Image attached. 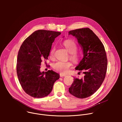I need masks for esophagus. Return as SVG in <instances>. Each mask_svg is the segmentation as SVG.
<instances>
[{
	"label": "esophagus",
	"instance_id": "34e87169",
	"mask_svg": "<svg viewBox=\"0 0 122 122\" xmlns=\"http://www.w3.org/2000/svg\"><path fill=\"white\" fill-rule=\"evenodd\" d=\"M66 75L65 74H62V73H60V76L61 77H64Z\"/></svg>",
	"mask_w": 122,
	"mask_h": 122
}]
</instances>
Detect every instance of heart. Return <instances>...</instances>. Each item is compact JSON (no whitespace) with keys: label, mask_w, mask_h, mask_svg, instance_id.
<instances>
[{"label":"heart","mask_w":122,"mask_h":122,"mask_svg":"<svg viewBox=\"0 0 122 122\" xmlns=\"http://www.w3.org/2000/svg\"><path fill=\"white\" fill-rule=\"evenodd\" d=\"M63 45L65 47L69 53V57L73 62H76L79 61L80 54L77 51V44L76 42L71 40H67L63 42ZM56 48L55 47H52L50 51V56L53 58L55 56ZM71 66V63L69 62L57 61L53 65V68L56 71L61 73H66Z\"/></svg>","instance_id":"1"}]
</instances>
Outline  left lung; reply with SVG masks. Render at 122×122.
Wrapping results in <instances>:
<instances>
[{
  "label": "left lung",
  "instance_id": "left-lung-1",
  "mask_svg": "<svg viewBox=\"0 0 122 122\" xmlns=\"http://www.w3.org/2000/svg\"><path fill=\"white\" fill-rule=\"evenodd\" d=\"M68 33L77 38L82 49L83 57L75 69L84 74L81 79H74L68 91L76 97H88L99 89L105 78L108 60L105 48L89 28L71 30Z\"/></svg>",
  "mask_w": 122,
  "mask_h": 122
}]
</instances>
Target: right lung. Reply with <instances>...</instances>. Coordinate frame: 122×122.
<instances>
[{"label": "right lung", "instance_id": "obj_1", "mask_svg": "<svg viewBox=\"0 0 122 122\" xmlns=\"http://www.w3.org/2000/svg\"><path fill=\"white\" fill-rule=\"evenodd\" d=\"M61 32L45 30L34 32L22 43L17 56L16 71L24 91L35 98L48 96L59 75L53 71H40L41 64L49 56L52 43Z\"/></svg>", "mask_w": 122, "mask_h": 122}]
</instances>
